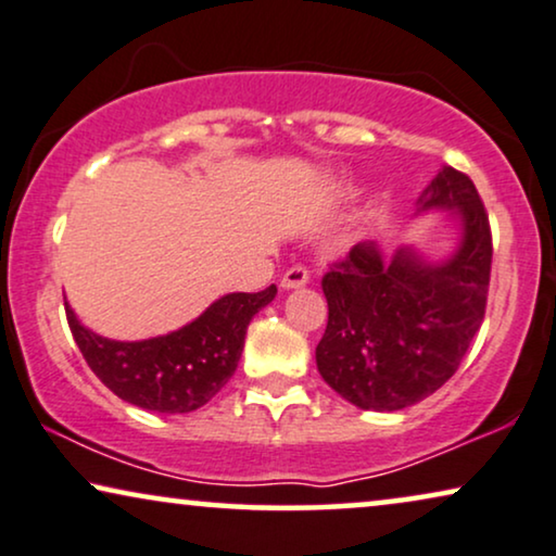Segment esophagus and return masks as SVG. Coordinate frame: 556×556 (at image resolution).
<instances>
[{"label": "esophagus", "instance_id": "obj_1", "mask_svg": "<svg viewBox=\"0 0 556 556\" xmlns=\"http://www.w3.org/2000/svg\"><path fill=\"white\" fill-rule=\"evenodd\" d=\"M309 282V271L305 266H292V269H287L282 274V290H300V287H305Z\"/></svg>", "mask_w": 556, "mask_h": 556}]
</instances>
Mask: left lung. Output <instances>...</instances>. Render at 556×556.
Here are the masks:
<instances>
[{
  "mask_svg": "<svg viewBox=\"0 0 556 556\" xmlns=\"http://www.w3.org/2000/svg\"><path fill=\"white\" fill-rule=\"evenodd\" d=\"M417 203L460 218V241L445 262H427L412 247L383 258L379 243L364 241L323 277L328 328L315 348L317 371L358 409L396 412L434 394L485 315L493 243L476 185L445 165Z\"/></svg>",
  "mask_w": 556,
  "mask_h": 556,
  "instance_id": "obj_1",
  "label": "left lung"
}]
</instances>
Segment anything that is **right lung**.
<instances>
[{
  "label": "right lung",
  "instance_id": "add662e5",
  "mask_svg": "<svg viewBox=\"0 0 556 556\" xmlns=\"http://www.w3.org/2000/svg\"><path fill=\"white\" fill-rule=\"evenodd\" d=\"M277 287L233 292L213 302L180 330L147 340H111L88 330L65 302V315L86 364L118 399L160 414H185L208 404L239 366L247 328L269 305Z\"/></svg>",
  "mask_w": 556,
  "mask_h": 556
}]
</instances>
